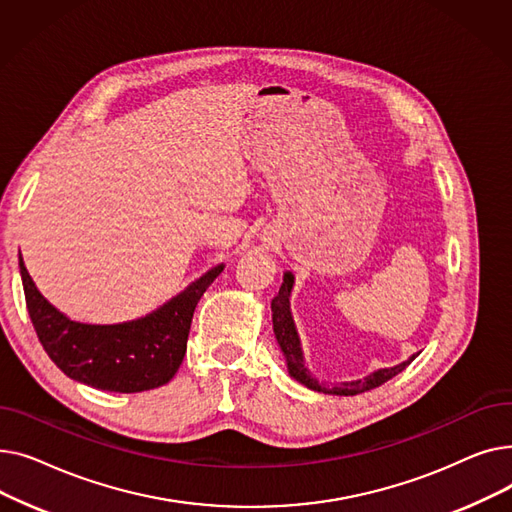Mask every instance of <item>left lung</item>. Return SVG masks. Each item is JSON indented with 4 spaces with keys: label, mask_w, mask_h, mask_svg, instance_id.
<instances>
[{
    "label": "left lung",
    "mask_w": 512,
    "mask_h": 512,
    "mask_svg": "<svg viewBox=\"0 0 512 512\" xmlns=\"http://www.w3.org/2000/svg\"><path fill=\"white\" fill-rule=\"evenodd\" d=\"M294 284V276L290 272L284 274V282L278 290L276 297L272 299V321H274V334L276 340L282 348V353L286 357V365H288V373L292 375L294 380L301 382L303 386H307L309 390L315 392H326V394H338V396H355V394H363L367 390L378 388L382 384H386L388 380H392L394 375H398L402 369H407V365H411V361H415L417 355H413L409 361L400 363L396 367H388V369H378L373 371L371 375L357 382H342L336 384L332 388H328L324 382H317L313 375L309 373V369L303 363V351H301V340L297 334V328H294L292 321V313H290V290Z\"/></svg>",
    "instance_id": "8db88e82"
}]
</instances>
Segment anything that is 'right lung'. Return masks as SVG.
I'll return each instance as SVG.
<instances>
[{"instance_id": "right-lung-1", "label": "right lung", "mask_w": 512, "mask_h": 512, "mask_svg": "<svg viewBox=\"0 0 512 512\" xmlns=\"http://www.w3.org/2000/svg\"><path fill=\"white\" fill-rule=\"evenodd\" d=\"M26 309L49 359L68 378L107 392H145L168 384L178 371L195 307L224 265H215L157 311L114 326L68 319L37 290L18 255Z\"/></svg>"}]
</instances>
